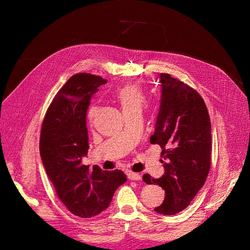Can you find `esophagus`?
I'll return each instance as SVG.
<instances>
[{
	"label": "esophagus",
	"mask_w": 250,
	"mask_h": 250,
	"mask_svg": "<svg viewBox=\"0 0 250 250\" xmlns=\"http://www.w3.org/2000/svg\"><path fill=\"white\" fill-rule=\"evenodd\" d=\"M128 178L130 179V180H141L142 179V176L140 174H137V173H133V172H128Z\"/></svg>",
	"instance_id": "esophagus-1"
}]
</instances>
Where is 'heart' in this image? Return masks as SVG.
<instances>
[{
    "instance_id": "1",
    "label": "heart",
    "mask_w": 250,
    "mask_h": 250,
    "mask_svg": "<svg viewBox=\"0 0 250 250\" xmlns=\"http://www.w3.org/2000/svg\"><path fill=\"white\" fill-rule=\"evenodd\" d=\"M115 99L119 103L122 111H128L134 108H140L145 103L146 95L144 89L142 88L140 83H126L125 86L120 87L115 92ZM95 114V108L90 106L87 110V118L89 121H92Z\"/></svg>"
}]
</instances>
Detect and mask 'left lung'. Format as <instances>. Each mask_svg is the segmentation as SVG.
I'll use <instances>...</instances> for the list:
<instances>
[{"mask_svg":"<svg viewBox=\"0 0 250 250\" xmlns=\"http://www.w3.org/2000/svg\"><path fill=\"white\" fill-rule=\"evenodd\" d=\"M161 102L151 144L162 148L164 174L155 179L143 175L148 185L166 190L161 215H175L187 207L203 187L210 168V119L203 99L193 88L169 74H160Z\"/></svg>","mask_w":250,"mask_h":250,"instance_id":"obj_1","label":"left lung"}]
</instances>
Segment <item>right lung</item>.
Masks as SVG:
<instances>
[{"label": "right lung", "instance_id": "add662e5", "mask_svg": "<svg viewBox=\"0 0 250 250\" xmlns=\"http://www.w3.org/2000/svg\"><path fill=\"white\" fill-rule=\"evenodd\" d=\"M107 82L89 73L73 75L47 109L41 129L40 153L58 198L72 214L90 218L109 206L116 189L126 182L120 169L83 166L89 149L86 125L92 94Z\"/></svg>", "mask_w": 250, "mask_h": 250}]
</instances>
